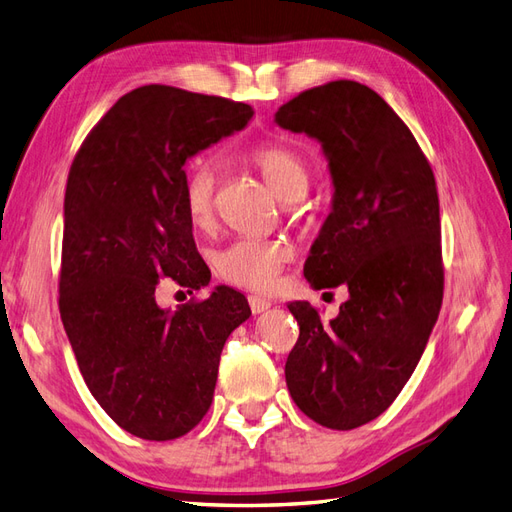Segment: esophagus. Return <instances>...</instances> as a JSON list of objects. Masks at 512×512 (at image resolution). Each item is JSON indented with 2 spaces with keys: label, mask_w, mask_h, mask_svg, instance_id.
I'll use <instances>...</instances> for the list:
<instances>
[{
  "label": "esophagus",
  "mask_w": 512,
  "mask_h": 512,
  "mask_svg": "<svg viewBox=\"0 0 512 512\" xmlns=\"http://www.w3.org/2000/svg\"><path fill=\"white\" fill-rule=\"evenodd\" d=\"M248 305H251L253 313H264L272 307V303L268 298H261V296H248Z\"/></svg>",
  "instance_id": "34e87169"
}]
</instances>
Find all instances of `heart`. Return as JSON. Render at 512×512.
<instances>
[{"label": "heart", "instance_id": "1", "mask_svg": "<svg viewBox=\"0 0 512 512\" xmlns=\"http://www.w3.org/2000/svg\"><path fill=\"white\" fill-rule=\"evenodd\" d=\"M248 160L285 203L298 201L309 188V166L296 151L279 144H261L248 153ZM220 168L216 160L196 162L183 181V205L194 227L212 225L216 209ZM290 246L279 240L240 238L214 255V266L225 281L266 292L277 283L283 264L290 259Z\"/></svg>", "mask_w": 512, "mask_h": 512}]
</instances>
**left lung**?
<instances>
[{
    "instance_id": "left-lung-1",
    "label": "left lung",
    "mask_w": 512,
    "mask_h": 512,
    "mask_svg": "<svg viewBox=\"0 0 512 512\" xmlns=\"http://www.w3.org/2000/svg\"><path fill=\"white\" fill-rule=\"evenodd\" d=\"M320 142L333 183L305 261L313 290L346 285L339 316L287 305L300 326L285 383L313 422L352 430L387 411L415 372L443 300L435 175L400 116L372 88L339 80L305 90L274 114Z\"/></svg>"
}]
</instances>
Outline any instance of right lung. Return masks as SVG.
<instances>
[{"instance_id": "add662e5", "label": "right lung", "mask_w": 512, "mask_h": 512, "mask_svg": "<svg viewBox=\"0 0 512 512\" xmlns=\"http://www.w3.org/2000/svg\"><path fill=\"white\" fill-rule=\"evenodd\" d=\"M253 108L173 86L123 95L77 151L64 194L60 318L93 398L129 435H186L214 400L220 352L251 318L218 285L201 303L162 309L168 277L212 279L183 205L186 162L240 131Z\"/></svg>"}]
</instances>
